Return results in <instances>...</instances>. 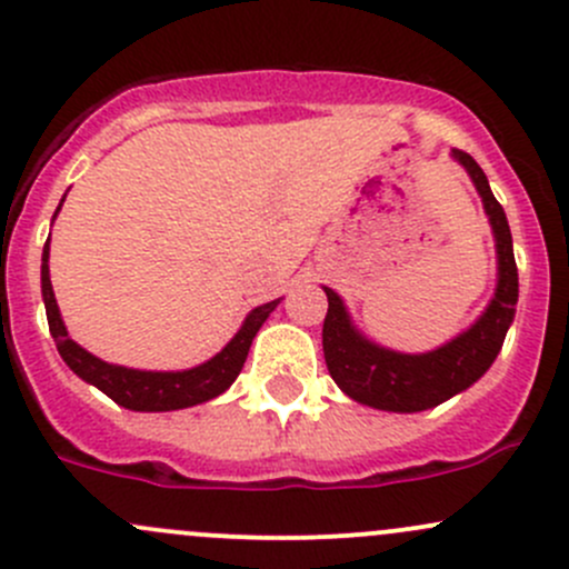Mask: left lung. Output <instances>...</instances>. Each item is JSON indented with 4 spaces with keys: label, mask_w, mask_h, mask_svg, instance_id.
<instances>
[{
    "label": "left lung",
    "mask_w": 569,
    "mask_h": 569,
    "mask_svg": "<svg viewBox=\"0 0 569 569\" xmlns=\"http://www.w3.org/2000/svg\"><path fill=\"white\" fill-rule=\"evenodd\" d=\"M452 158L468 172L482 197L485 213L496 238L499 279L485 312L473 320L452 342L427 353H400L367 339L350 320L342 298L323 287L328 296V315L323 323V356L333 383L361 406L378 411L416 413L447 402L468 386L477 383L499 356L503 337L515 320L518 303V266L512 254V232L499 199L490 191L482 167L462 150Z\"/></svg>",
    "instance_id": "left-lung-1"
}]
</instances>
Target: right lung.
<instances>
[{"label":"right lung","mask_w":569,"mask_h":569,"mask_svg":"<svg viewBox=\"0 0 569 569\" xmlns=\"http://www.w3.org/2000/svg\"><path fill=\"white\" fill-rule=\"evenodd\" d=\"M62 202H66V197H62ZM60 208H57V213H60ZM49 241L43 246V262H40V287H43L46 318H49V331L51 337H54L57 350H60L62 361H66L70 370L79 375L84 383L101 389L103 395L111 397L117 406L128 408V411H180V408L199 406V402H208L213 400V397L224 395L243 370L251 339L257 337V331L266 323L268 315H271L273 309L279 307V301H282V298H277V301H268L262 303V307L251 309V312L246 315L243 326L238 328L236 337H232L213 359H208L204 365L191 367V370L153 372L109 365V361L98 359L90 350L76 345L73 339H70L66 323H62L60 307H57L54 298V287H51L49 277Z\"/></svg>","instance_id":"right-lung-1"}]
</instances>
